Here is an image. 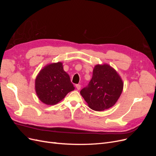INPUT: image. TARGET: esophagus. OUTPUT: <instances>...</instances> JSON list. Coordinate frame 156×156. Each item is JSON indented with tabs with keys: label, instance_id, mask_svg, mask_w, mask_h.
I'll return each mask as SVG.
<instances>
[{
	"label": "esophagus",
	"instance_id": "obj_1",
	"mask_svg": "<svg viewBox=\"0 0 156 156\" xmlns=\"http://www.w3.org/2000/svg\"><path fill=\"white\" fill-rule=\"evenodd\" d=\"M75 87L77 88V90H80V89H81V84H77L76 85H75Z\"/></svg>",
	"mask_w": 156,
	"mask_h": 156
}]
</instances>
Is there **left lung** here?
<instances>
[{"instance_id": "obj_1", "label": "left lung", "mask_w": 156, "mask_h": 156, "mask_svg": "<svg viewBox=\"0 0 156 156\" xmlns=\"http://www.w3.org/2000/svg\"><path fill=\"white\" fill-rule=\"evenodd\" d=\"M122 89L123 82L114 69L107 64L96 65L90 81L80 94L90 108L101 111L115 104Z\"/></svg>"}]
</instances>
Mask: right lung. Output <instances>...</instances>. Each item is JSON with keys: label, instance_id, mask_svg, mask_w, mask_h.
Returning a JSON list of instances; mask_svg holds the SVG:
<instances>
[{"label": "right lung", "instance_id": "add662e5", "mask_svg": "<svg viewBox=\"0 0 156 156\" xmlns=\"http://www.w3.org/2000/svg\"><path fill=\"white\" fill-rule=\"evenodd\" d=\"M35 88L40 100L50 105L56 104L75 88L61 62L51 64L42 69L36 79Z\"/></svg>", "mask_w": 156, "mask_h": 156}]
</instances>
